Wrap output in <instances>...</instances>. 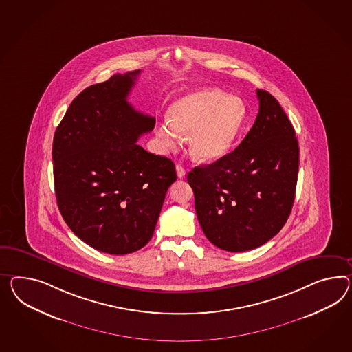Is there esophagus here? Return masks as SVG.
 Masks as SVG:
<instances>
[{
  "label": "esophagus",
  "instance_id": "1",
  "mask_svg": "<svg viewBox=\"0 0 352 352\" xmlns=\"http://www.w3.org/2000/svg\"><path fill=\"white\" fill-rule=\"evenodd\" d=\"M176 172H177V176L182 179L185 175H186V170L181 166V164H176Z\"/></svg>",
  "mask_w": 352,
  "mask_h": 352
}]
</instances>
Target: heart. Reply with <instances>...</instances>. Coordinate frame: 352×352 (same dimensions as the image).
Listing matches in <instances>:
<instances>
[{
    "mask_svg": "<svg viewBox=\"0 0 352 352\" xmlns=\"http://www.w3.org/2000/svg\"><path fill=\"white\" fill-rule=\"evenodd\" d=\"M243 100L228 97L217 89L190 91L176 100L155 135L164 151L180 144L188 135V151L198 162H214L223 158L234 144L246 121Z\"/></svg>",
    "mask_w": 352,
    "mask_h": 352,
    "instance_id": "1",
    "label": "heart"
}]
</instances>
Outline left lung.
I'll list each match as a JSON object with an SVG mask.
<instances>
[{"mask_svg":"<svg viewBox=\"0 0 352 352\" xmlns=\"http://www.w3.org/2000/svg\"><path fill=\"white\" fill-rule=\"evenodd\" d=\"M259 112L234 152L188 175L208 240L226 252H248L278 234L298 184V143L278 100L258 89Z\"/></svg>","mask_w":352,"mask_h":352,"instance_id":"1","label":"left lung"}]
</instances>
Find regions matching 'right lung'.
I'll return each mask as SVG.
<instances>
[{
  "label": "right lung",
  "mask_w": 352,
  "mask_h": 352,
  "mask_svg": "<svg viewBox=\"0 0 352 352\" xmlns=\"http://www.w3.org/2000/svg\"><path fill=\"white\" fill-rule=\"evenodd\" d=\"M139 74H116L81 91L52 145L54 191L65 222L84 243L113 255L149 243L177 179L171 160L136 144L155 124L127 102Z\"/></svg>",
  "instance_id": "right-lung-1"
}]
</instances>
